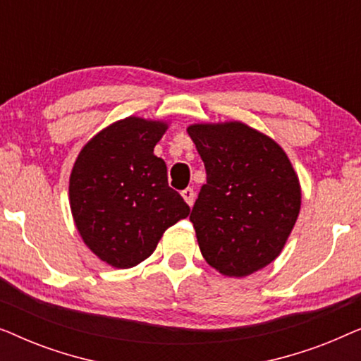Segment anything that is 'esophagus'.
<instances>
[{
    "instance_id": "esophagus-1",
    "label": "esophagus",
    "mask_w": 361,
    "mask_h": 361,
    "mask_svg": "<svg viewBox=\"0 0 361 361\" xmlns=\"http://www.w3.org/2000/svg\"><path fill=\"white\" fill-rule=\"evenodd\" d=\"M182 197H184V200L189 204L190 207L194 205V200H195V192L194 189H190V187H187V189L182 190Z\"/></svg>"
}]
</instances>
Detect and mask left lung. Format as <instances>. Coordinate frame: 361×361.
Instances as JSON below:
<instances>
[{
    "label": "left lung",
    "mask_w": 361,
    "mask_h": 361,
    "mask_svg": "<svg viewBox=\"0 0 361 361\" xmlns=\"http://www.w3.org/2000/svg\"><path fill=\"white\" fill-rule=\"evenodd\" d=\"M207 171L190 214L207 263L245 278L278 258L300 212V184L283 147L243 121L187 128Z\"/></svg>",
    "instance_id": "left-lung-1"
}]
</instances>
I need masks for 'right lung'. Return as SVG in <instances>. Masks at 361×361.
<instances>
[{
	"instance_id": "obj_1",
	"label": "right lung",
	"mask_w": 361,
	"mask_h": 361,
	"mask_svg": "<svg viewBox=\"0 0 361 361\" xmlns=\"http://www.w3.org/2000/svg\"><path fill=\"white\" fill-rule=\"evenodd\" d=\"M169 123L128 116L98 131L73 162L68 202L93 255L118 269L149 258L164 231L189 216L154 154Z\"/></svg>"
}]
</instances>
